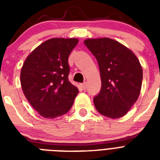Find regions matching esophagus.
Returning <instances> with one entry per match:
<instances>
[{
	"mask_svg": "<svg viewBox=\"0 0 160 160\" xmlns=\"http://www.w3.org/2000/svg\"><path fill=\"white\" fill-rule=\"evenodd\" d=\"M81 88L84 90H86V88H87V84H86V82H84L83 84H81Z\"/></svg>",
	"mask_w": 160,
	"mask_h": 160,
	"instance_id": "esophagus-1",
	"label": "esophagus"
}]
</instances>
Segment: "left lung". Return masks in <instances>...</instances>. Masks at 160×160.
Returning <instances> with one entry per match:
<instances>
[{
  "instance_id": "obj_1",
  "label": "left lung",
  "mask_w": 160,
  "mask_h": 160,
  "mask_svg": "<svg viewBox=\"0 0 160 160\" xmlns=\"http://www.w3.org/2000/svg\"><path fill=\"white\" fill-rule=\"evenodd\" d=\"M84 43L95 55L100 68L101 89L94 97L95 108L112 119L124 116L140 94L143 70L138 58L112 39H87Z\"/></svg>"
}]
</instances>
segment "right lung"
Listing matches in <instances>:
<instances>
[{
	"mask_svg": "<svg viewBox=\"0 0 160 160\" xmlns=\"http://www.w3.org/2000/svg\"><path fill=\"white\" fill-rule=\"evenodd\" d=\"M76 38H52L36 47L25 60L21 85L31 106L46 119L66 114L79 93L68 80V58Z\"/></svg>",
	"mask_w": 160,
	"mask_h": 160,
	"instance_id": "1",
	"label": "right lung"
}]
</instances>
